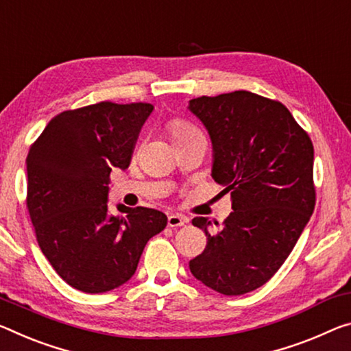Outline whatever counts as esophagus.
Returning a JSON list of instances; mask_svg holds the SVG:
<instances>
[{
  "mask_svg": "<svg viewBox=\"0 0 351 351\" xmlns=\"http://www.w3.org/2000/svg\"><path fill=\"white\" fill-rule=\"evenodd\" d=\"M187 223V220L184 219L182 215H178V214H171L169 215V219H167V225L170 228H180V226H184Z\"/></svg>",
  "mask_w": 351,
  "mask_h": 351,
  "instance_id": "34e87169",
  "label": "esophagus"
}]
</instances>
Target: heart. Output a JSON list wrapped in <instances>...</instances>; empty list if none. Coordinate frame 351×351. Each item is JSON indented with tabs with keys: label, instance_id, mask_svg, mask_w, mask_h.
Wrapping results in <instances>:
<instances>
[{
	"label": "heart",
	"instance_id": "b5f03b06",
	"mask_svg": "<svg viewBox=\"0 0 351 351\" xmlns=\"http://www.w3.org/2000/svg\"><path fill=\"white\" fill-rule=\"evenodd\" d=\"M167 130H169L171 138H173V142L182 141V138H187V137H192V136L202 134V132L198 131L197 126H193L192 123H189V121L182 120V119L170 120L169 125H167Z\"/></svg>",
	"mask_w": 351,
	"mask_h": 351
}]
</instances>
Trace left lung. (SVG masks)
<instances>
[{"label":"left lung","mask_w":351,"mask_h":351,"mask_svg":"<svg viewBox=\"0 0 351 351\" xmlns=\"http://www.w3.org/2000/svg\"><path fill=\"white\" fill-rule=\"evenodd\" d=\"M189 109L208 130L213 178L231 193L232 213L189 263L192 275L223 295L264 286L285 264L315 206L314 147L285 104L247 90L199 97Z\"/></svg>","instance_id":"1"}]
</instances>
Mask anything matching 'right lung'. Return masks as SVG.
<instances>
[{
    "label": "right lung",
    "instance_id": "right-lung-1",
    "mask_svg": "<svg viewBox=\"0 0 351 351\" xmlns=\"http://www.w3.org/2000/svg\"><path fill=\"white\" fill-rule=\"evenodd\" d=\"M153 104L101 101L49 120L27 153L26 206L42 253L71 287L112 291L130 280L143 248L167 226L149 208L108 210L112 169H128Z\"/></svg>",
    "mask_w": 351,
    "mask_h": 351
}]
</instances>
